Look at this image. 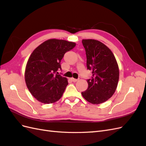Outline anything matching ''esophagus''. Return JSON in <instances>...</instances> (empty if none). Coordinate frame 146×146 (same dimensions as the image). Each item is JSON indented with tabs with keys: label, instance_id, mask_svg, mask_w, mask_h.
<instances>
[{
	"label": "esophagus",
	"instance_id": "1",
	"mask_svg": "<svg viewBox=\"0 0 146 146\" xmlns=\"http://www.w3.org/2000/svg\"><path fill=\"white\" fill-rule=\"evenodd\" d=\"M71 81H72V82H76L78 81V79H76V78H71Z\"/></svg>",
	"mask_w": 146,
	"mask_h": 146
}]
</instances>
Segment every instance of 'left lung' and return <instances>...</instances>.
<instances>
[{"label":"left lung","mask_w":146,"mask_h":146,"mask_svg":"<svg viewBox=\"0 0 146 146\" xmlns=\"http://www.w3.org/2000/svg\"><path fill=\"white\" fill-rule=\"evenodd\" d=\"M86 66L92 71L87 80L86 90L82 92L85 100L99 104L108 100L115 92L119 78V66L113 54L103 43L95 39H83Z\"/></svg>","instance_id":"obj_1"}]
</instances>
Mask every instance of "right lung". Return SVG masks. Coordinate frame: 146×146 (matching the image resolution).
Masks as SVG:
<instances>
[{"mask_svg": "<svg viewBox=\"0 0 146 146\" xmlns=\"http://www.w3.org/2000/svg\"><path fill=\"white\" fill-rule=\"evenodd\" d=\"M75 42L52 39L37 47L31 54L25 80L31 94L39 102L51 104L62 97L68 83L58 73L64 54L75 47Z\"/></svg>", "mask_w": 146, "mask_h": 146, "instance_id": "obj_1", "label": "right lung"}]
</instances>
